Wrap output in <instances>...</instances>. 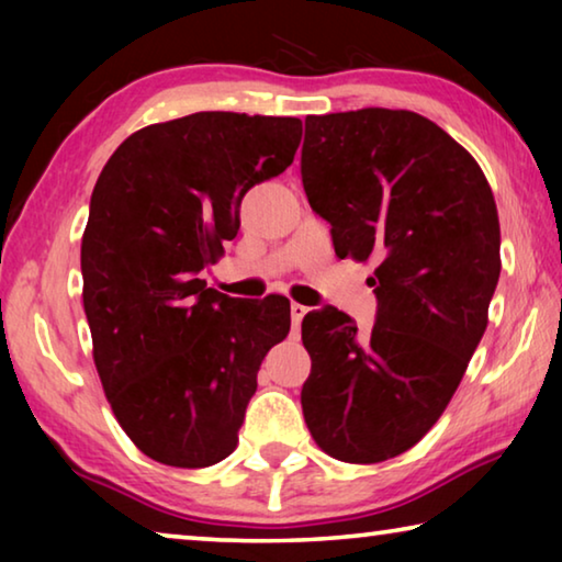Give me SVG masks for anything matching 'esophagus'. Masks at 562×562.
Instances as JSON below:
<instances>
[{
    "label": "esophagus",
    "instance_id": "34e87169",
    "mask_svg": "<svg viewBox=\"0 0 562 562\" xmlns=\"http://www.w3.org/2000/svg\"><path fill=\"white\" fill-rule=\"evenodd\" d=\"M307 307H304V304H297V302H292L290 304V315H292V329L297 331L300 329V322H302V317L307 315Z\"/></svg>",
    "mask_w": 562,
    "mask_h": 562
}]
</instances>
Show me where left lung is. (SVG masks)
<instances>
[{"label": "left lung", "instance_id": "8db88e82", "mask_svg": "<svg viewBox=\"0 0 562 562\" xmlns=\"http://www.w3.org/2000/svg\"><path fill=\"white\" fill-rule=\"evenodd\" d=\"M300 168L339 258L376 262L372 335L329 304L302 319L304 422L331 459H394L439 422L486 331L496 201L469 150L414 111L307 116Z\"/></svg>", "mask_w": 562, "mask_h": 562}]
</instances>
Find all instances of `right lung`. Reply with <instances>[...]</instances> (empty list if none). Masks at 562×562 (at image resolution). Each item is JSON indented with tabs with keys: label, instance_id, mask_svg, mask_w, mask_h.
I'll use <instances>...</instances> for the list:
<instances>
[{
	"label": "right lung",
	"instance_id": "right-lung-1",
	"mask_svg": "<svg viewBox=\"0 0 562 562\" xmlns=\"http://www.w3.org/2000/svg\"><path fill=\"white\" fill-rule=\"evenodd\" d=\"M300 138V119L201 111L136 131L101 170L83 312L103 392L148 459L205 469L235 451L290 302L237 300L201 272L240 231L247 190L280 176Z\"/></svg>",
	"mask_w": 562,
	"mask_h": 562
}]
</instances>
